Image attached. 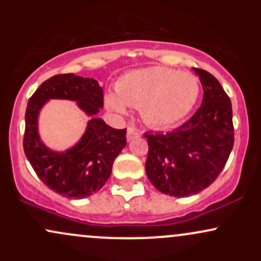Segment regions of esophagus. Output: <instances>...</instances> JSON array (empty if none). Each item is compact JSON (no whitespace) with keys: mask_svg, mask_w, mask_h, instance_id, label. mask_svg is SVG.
I'll list each match as a JSON object with an SVG mask.
<instances>
[{"mask_svg":"<svg viewBox=\"0 0 261 261\" xmlns=\"http://www.w3.org/2000/svg\"><path fill=\"white\" fill-rule=\"evenodd\" d=\"M137 136H139V131H137V128L134 127V126H128L127 127V134H126L127 141L134 140L135 137H137Z\"/></svg>","mask_w":261,"mask_h":261,"instance_id":"obj_1","label":"esophagus"}]
</instances>
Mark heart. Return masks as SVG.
Masks as SVG:
<instances>
[{
    "mask_svg": "<svg viewBox=\"0 0 261 261\" xmlns=\"http://www.w3.org/2000/svg\"><path fill=\"white\" fill-rule=\"evenodd\" d=\"M116 94L108 93L106 106L122 114L126 106L140 108L143 121L152 127L178 124L195 107L200 95L196 76L163 66L134 70L116 82Z\"/></svg>",
    "mask_w": 261,
    "mask_h": 261,
    "instance_id": "b5f03b06",
    "label": "heart"
}]
</instances>
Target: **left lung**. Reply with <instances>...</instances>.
Masks as SVG:
<instances>
[{
    "mask_svg": "<svg viewBox=\"0 0 261 261\" xmlns=\"http://www.w3.org/2000/svg\"><path fill=\"white\" fill-rule=\"evenodd\" d=\"M201 81V107L170 133L145 134L146 173L153 187L169 196L195 195L222 172L234 143L232 103L216 77L194 68Z\"/></svg>",
    "mask_w": 261,
    "mask_h": 261,
    "instance_id": "1",
    "label": "left lung"
}]
</instances>
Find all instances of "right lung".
Returning a JSON list of instances; mask_svg holds the SVG:
<instances>
[{
	"instance_id": "obj_1",
	"label": "right lung",
	"mask_w": 261,
	"mask_h": 261,
	"mask_svg": "<svg viewBox=\"0 0 261 261\" xmlns=\"http://www.w3.org/2000/svg\"><path fill=\"white\" fill-rule=\"evenodd\" d=\"M49 99L77 101L92 116L80 142L66 152L47 149L37 134V115ZM103 89L93 79L73 73L46 80L29 98L23 148L29 163L46 187L67 197L83 199L99 191L112 174L113 163L126 145V128H113L97 118Z\"/></svg>"
}]
</instances>
